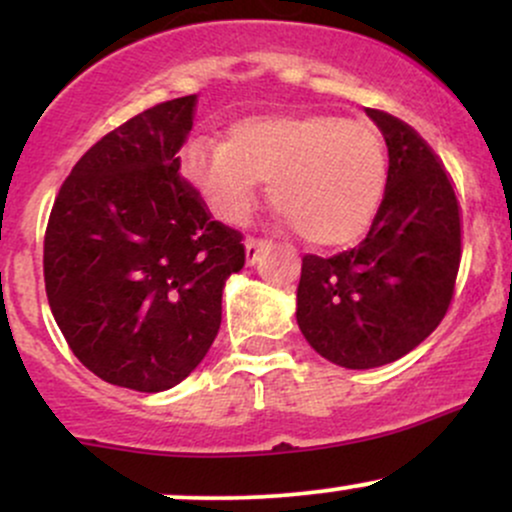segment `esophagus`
<instances>
[{
    "mask_svg": "<svg viewBox=\"0 0 512 512\" xmlns=\"http://www.w3.org/2000/svg\"><path fill=\"white\" fill-rule=\"evenodd\" d=\"M269 248V240L264 238H248L245 240V257H248V264H255L260 260V255Z\"/></svg>",
    "mask_w": 512,
    "mask_h": 512,
    "instance_id": "esophagus-1",
    "label": "esophagus"
}]
</instances>
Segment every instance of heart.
<instances>
[{
    "label": "heart",
    "instance_id": "heart-1",
    "mask_svg": "<svg viewBox=\"0 0 512 512\" xmlns=\"http://www.w3.org/2000/svg\"><path fill=\"white\" fill-rule=\"evenodd\" d=\"M187 185L221 221L255 209L260 182L308 243L339 248L368 231L387 185V149L368 122L342 115H252L228 127L226 144L192 139L182 149Z\"/></svg>",
    "mask_w": 512,
    "mask_h": 512
}]
</instances>
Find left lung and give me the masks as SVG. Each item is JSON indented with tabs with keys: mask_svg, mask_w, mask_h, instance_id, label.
Returning a JSON list of instances; mask_svg holds the SVG:
<instances>
[{
	"mask_svg": "<svg viewBox=\"0 0 512 512\" xmlns=\"http://www.w3.org/2000/svg\"><path fill=\"white\" fill-rule=\"evenodd\" d=\"M366 113L390 156L383 204L358 248L303 257L296 310L317 354L354 370L397 361L436 330L462 257V211L443 161L399 117Z\"/></svg>",
	"mask_w": 512,
	"mask_h": 512,
	"instance_id": "8db88e82",
	"label": "left lung"
}]
</instances>
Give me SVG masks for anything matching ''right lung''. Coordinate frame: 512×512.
<instances>
[{
  "instance_id": "right-lung-1",
  "label": "right lung",
  "mask_w": 512,
  "mask_h": 512,
  "mask_svg": "<svg viewBox=\"0 0 512 512\" xmlns=\"http://www.w3.org/2000/svg\"><path fill=\"white\" fill-rule=\"evenodd\" d=\"M197 96L158 103L98 139L62 182L45 228L50 310L69 349L110 385L161 392L221 327L243 233L214 221L180 175Z\"/></svg>"
}]
</instances>
